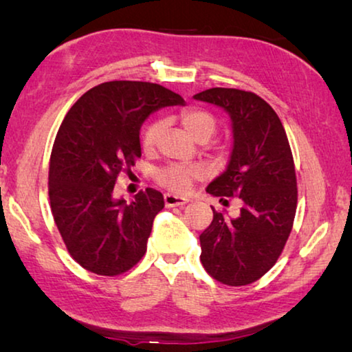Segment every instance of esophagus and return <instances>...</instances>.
Returning <instances> with one entry per match:
<instances>
[{
    "label": "esophagus",
    "instance_id": "1",
    "mask_svg": "<svg viewBox=\"0 0 352 352\" xmlns=\"http://www.w3.org/2000/svg\"><path fill=\"white\" fill-rule=\"evenodd\" d=\"M188 204V199L180 197V195H174V194H164V205L168 208L172 206H183Z\"/></svg>",
    "mask_w": 352,
    "mask_h": 352
}]
</instances>
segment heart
I'll return each mask as SVG.
<instances>
[{"label":"heart","instance_id":"heart-1","mask_svg":"<svg viewBox=\"0 0 352 352\" xmlns=\"http://www.w3.org/2000/svg\"><path fill=\"white\" fill-rule=\"evenodd\" d=\"M180 122L190 138L206 142L211 136L216 133L217 121L210 111L200 109H188L182 111ZM164 121L157 119L151 122L142 133V148L144 152H152L157 147L160 138L164 132ZM205 170L200 166H168L158 172V182L168 188L172 192H186L190 184L195 180H200L204 177Z\"/></svg>","mask_w":352,"mask_h":352}]
</instances>
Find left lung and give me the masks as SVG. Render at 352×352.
<instances>
[{
  "mask_svg": "<svg viewBox=\"0 0 352 352\" xmlns=\"http://www.w3.org/2000/svg\"><path fill=\"white\" fill-rule=\"evenodd\" d=\"M194 99L228 113L233 148L226 169L206 192L239 197L241 212L228 217L212 208V222L200 234V261L226 285H245L264 276L281 254L296 211V177L287 135L275 110L254 93L210 88Z\"/></svg>",
  "mask_w": 352,
  "mask_h": 352,
  "instance_id": "8db88e82",
  "label": "left lung"
}]
</instances>
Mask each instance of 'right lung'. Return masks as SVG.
<instances>
[{"instance_id":"right-lung-1","label":"right lung","mask_w":352,"mask_h":352,"mask_svg":"<svg viewBox=\"0 0 352 352\" xmlns=\"http://www.w3.org/2000/svg\"><path fill=\"white\" fill-rule=\"evenodd\" d=\"M172 105L184 99L158 83L111 80L65 116L51 152V211L69 254L88 272L115 276L144 256L163 195L147 188L127 201L113 189L119 172L141 157L142 122Z\"/></svg>"}]
</instances>
